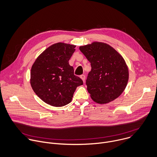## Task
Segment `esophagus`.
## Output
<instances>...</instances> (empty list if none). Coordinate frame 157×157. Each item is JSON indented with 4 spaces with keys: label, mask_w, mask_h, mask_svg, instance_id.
Listing matches in <instances>:
<instances>
[{
    "label": "esophagus",
    "mask_w": 157,
    "mask_h": 157,
    "mask_svg": "<svg viewBox=\"0 0 157 157\" xmlns=\"http://www.w3.org/2000/svg\"><path fill=\"white\" fill-rule=\"evenodd\" d=\"M80 78H82V80L83 82H85V75H82L80 76Z\"/></svg>",
    "instance_id": "34e87169"
}]
</instances>
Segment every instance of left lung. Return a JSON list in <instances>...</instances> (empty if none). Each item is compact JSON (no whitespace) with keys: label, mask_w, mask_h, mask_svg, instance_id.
<instances>
[{"label":"left lung","mask_w":157,"mask_h":157,"mask_svg":"<svg viewBox=\"0 0 157 157\" xmlns=\"http://www.w3.org/2000/svg\"><path fill=\"white\" fill-rule=\"evenodd\" d=\"M80 51L91 63L86 84L91 98L97 103H108L126 88L129 69L122 56L110 45L94 41L81 46Z\"/></svg>","instance_id":"left-lung-1"}]
</instances>
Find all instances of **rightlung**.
<instances>
[{
    "label": "right lung",
    "mask_w": 157,
    "mask_h": 157,
    "mask_svg": "<svg viewBox=\"0 0 157 157\" xmlns=\"http://www.w3.org/2000/svg\"><path fill=\"white\" fill-rule=\"evenodd\" d=\"M75 47L55 43L46 49L31 67V86L37 96L49 105L61 107L69 104L77 87L83 85L69 63Z\"/></svg>",
    "instance_id": "obj_1"
}]
</instances>
